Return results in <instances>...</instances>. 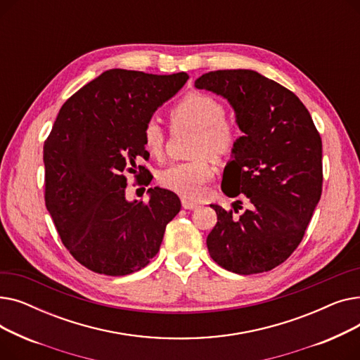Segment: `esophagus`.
<instances>
[{"mask_svg":"<svg viewBox=\"0 0 360 360\" xmlns=\"http://www.w3.org/2000/svg\"><path fill=\"white\" fill-rule=\"evenodd\" d=\"M200 204L197 202V201H194V200H190V198H186V197H182V207L185 210H194V209H197Z\"/></svg>","mask_w":360,"mask_h":360,"instance_id":"esophagus-1","label":"esophagus"}]
</instances>
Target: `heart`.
Instances as JSON below:
<instances>
[{
  "label": "heart",
  "mask_w": 360,
  "mask_h": 360,
  "mask_svg": "<svg viewBox=\"0 0 360 360\" xmlns=\"http://www.w3.org/2000/svg\"><path fill=\"white\" fill-rule=\"evenodd\" d=\"M223 103L210 94L193 91L178 101L169 112L170 124L175 129L195 132L193 155L200 156L191 162L174 163L159 174V182L170 191L185 197H200L205 184L213 176V167L202 155L220 159L229 155L239 139L238 127L224 120ZM165 132L158 121L144 125L143 143L151 156L160 158L165 150Z\"/></svg>",
  "instance_id": "1"
}]
</instances>
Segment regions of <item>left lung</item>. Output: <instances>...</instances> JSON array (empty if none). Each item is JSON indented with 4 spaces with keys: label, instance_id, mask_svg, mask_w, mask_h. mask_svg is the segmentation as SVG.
I'll return each instance as SVG.
<instances>
[{
    "label": "left lung",
    "instance_id": "1",
    "mask_svg": "<svg viewBox=\"0 0 360 360\" xmlns=\"http://www.w3.org/2000/svg\"><path fill=\"white\" fill-rule=\"evenodd\" d=\"M195 87L219 94L243 132L223 170L221 191L247 197L248 210L217 204L207 236L210 257L228 271L257 274L285 262L297 248L323 191V143L295 93L252 70L202 74Z\"/></svg>",
    "mask_w": 360,
    "mask_h": 360
}]
</instances>
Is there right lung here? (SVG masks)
I'll return each mask as SVG.
<instances>
[{"label": "right lung", "mask_w": 360, "mask_h": 360, "mask_svg": "<svg viewBox=\"0 0 360 360\" xmlns=\"http://www.w3.org/2000/svg\"><path fill=\"white\" fill-rule=\"evenodd\" d=\"M186 72L146 74L113 68L63 105L44 146L45 202L63 243L86 269L106 276L141 270L181 210L178 195L148 188L128 201L125 172L147 158L144 125L182 89ZM151 179H144V181Z\"/></svg>", "instance_id": "1"}]
</instances>
